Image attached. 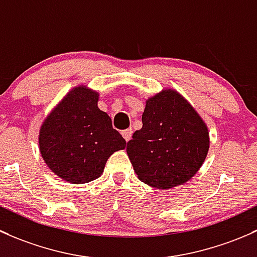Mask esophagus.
<instances>
[{"label": "esophagus", "instance_id": "obj_1", "mask_svg": "<svg viewBox=\"0 0 257 257\" xmlns=\"http://www.w3.org/2000/svg\"><path fill=\"white\" fill-rule=\"evenodd\" d=\"M121 134H122V136H123V139H125V141L128 142L130 140H131V137H132V130L131 128L123 130V131L121 132Z\"/></svg>", "mask_w": 257, "mask_h": 257}]
</instances>
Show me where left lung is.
Returning <instances> with one entry per match:
<instances>
[{
    "mask_svg": "<svg viewBox=\"0 0 257 257\" xmlns=\"http://www.w3.org/2000/svg\"><path fill=\"white\" fill-rule=\"evenodd\" d=\"M209 132L192 105L172 89L146 101L142 128L127 142V155L141 182L169 189L189 181L204 162Z\"/></svg>",
    "mask_w": 257,
    "mask_h": 257,
    "instance_id": "8db88e82",
    "label": "left lung"
}]
</instances>
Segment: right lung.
<instances>
[{"label": "right lung", "mask_w": 257, "mask_h": 257, "mask_svg": "<svg viewBox=\"0 0 257 257\" xmlns=\"http://www.w3.org/2000/svg\"><path fill=\"white\" fill-rule=\"evenodd\" d=\"M99 94L85 86L68 92L39 131V150L49 169L74 184L99 178L113 152L126 141L110 116L97 107Z\"/></svg>", "instance_id": "add662e5"}]
</instances>
